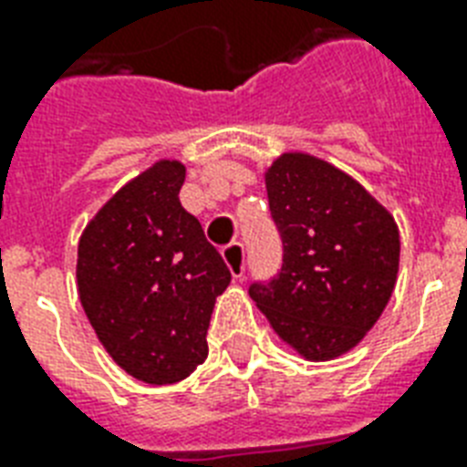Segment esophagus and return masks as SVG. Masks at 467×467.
Segmentation results:
<instances>
[{"label": "esophagus", "mask_w": 467, "mask_h": 467, "mask_svg": "<svg viewBox=\"0 0 467 467\" xmlns=\"http://www.w3.org/2000/svg\"><path fill=\"white\" fill-rule=\"evenodd\" d=\"M223 259H225L227 269L234 278L244 276V264H247V254H244V244L240 242H233L223 249Z\"/></svg>", "instance_id": "34e87169"}]
</instances>
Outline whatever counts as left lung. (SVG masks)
Listing matches in <instances>:
<instances>
[{
    "label": "left lung",
    "instance_id": "1",
    "mask_svg": "<svg viewBox=\"0 0 467 467\" xmlns=\"http://www.w3.org/2000/svg\"><path fill=\"white\" fill-rule=\"evenodd\" d=\"M284 264L249 296L281 339L307 361L347 354L385 310L398 281L395 220L361 183L303 152L266 171Z\"/></svg>",
    "mask_w": 467,
    "mask_h": 467
}]
</instances>
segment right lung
<instances>
[{"label": "right lung", "mask_w": 467, "mask_h": 467, "mask_svg": "<svg viewBox=\"0 0 467 467\" xmlns=\"http://www.w3.org/2000/svg\"><path fill=\"white\" fill-rule=\"evenodd\" d=\"M183 179L182 161H155L91 218L77 249V291L99 341L150 385L179 383L205 361L215 298L233 278L183 211Z\"/></svg>", "instance_id": "right-lung-1"}]
</instances>
